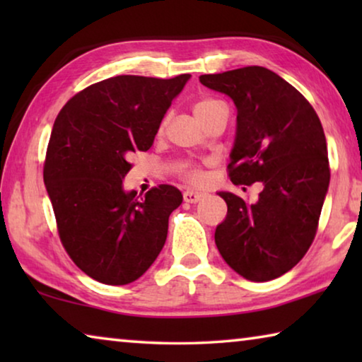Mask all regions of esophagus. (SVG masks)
I'll use <instances>...</instances> for the list:
<instances>
[{
	"mask_svg": "<svg viewBox=\"0 0 362 362\" xmlns=\"http://www.w3.org/2000/svg\"><path fill=\"white\" fill-rule=\"evenodd\" d=\"M204 193L201 192H193V189H187L185 193H183V199H185V203H189V204H194L198 203V201H201L204 198Z\"/></svg>",
	"mask_w": 362,
	"mask_h": 362,
	"instance_id": "34e87169",
	"label": "esophagus"
}]
</instances>
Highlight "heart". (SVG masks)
Returning <instances> with one entry per match:
<instances>
[{
  "label": "heart",
  "mask_w": 362,
  "mask_h": 362,
  "mask_svg": "<svg viewBox=\"0 0 362 362\" xmlns=\"http://www.w3.org/2000/svg\"><path fill=\"white\" fill-rule=\"evenodd\" d=\"M223 110H226V105L222 100L216 99V97H199V99L194 100L193 103L194 118L198 119L203 126H206L207 121L212 119L214 116L218 115L220 112H223ZM166 122H168V118H164L159 129L163 131L164 127H166ZM175 173L179 174L183 180L188 182L189 185H194V187L203 185L206 179L203 169L192 161H182L177 164Z\"/></svg>",
  "instance_id": "heart-1"
}]
</instances>
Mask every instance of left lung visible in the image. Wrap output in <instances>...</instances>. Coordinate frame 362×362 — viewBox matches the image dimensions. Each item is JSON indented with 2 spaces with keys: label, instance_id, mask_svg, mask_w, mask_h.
<instances>
[{
  "label": "left lung",
  "instance_id": "1",
  "mask_svg": "<svg viewBox=\"0 0 362 362\" xmlns=\"http://www.w3.org/2000/svg\"><path fill=\"white\" fill-rule=\"evenodd\" d=\"M235 102L236 139L228 164L235 185L263 183L259 201L220 192L228 212L216 230L223 260L249 281H272L303 259L313 243L330 169L326 136L310 102L263 66L201 75Z\"/></svg>",
  "mask_w": 362,
  "mask_h": 362
}]
</instances>
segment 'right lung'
I'll list each match as a JSON object with an SVG mask.
<instances>
[{
    "label": "right lung",
    "mask_w": 362,
    "mask_h": 362,
    "mask_svg": "<svg viewBox=\"0 0 362 362\" xmlns=\"http://www.w3.org/2000/svg\"><path fill=\"white\" fill-rule=\"evenodd\" d=\"M188 79H103L73 95L54 122L42 175L59 238L75 265L102 284L139 279L166 243L182 193L159 185L139 199L122 189V179L134 153L153 145Z\"/></svg>",
    "instance_id": "right-lung-1"
}]
</instances>
